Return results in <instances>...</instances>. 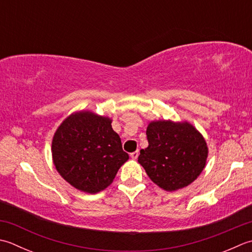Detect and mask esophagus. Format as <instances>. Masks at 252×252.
I'll return each instance as SVG.
<instances>
[{
    "label": "esophagus",
    "mask_w": 252,
    "mask_h": 252,
    "mask_svg": "<svg viewBox=\"0 0 252 252\" xmlns=\"http://www.w3.org/2000/svg\"><path fill=\"white\" fill-rule=\"evenodd\" d=\"M130 156H131V158H133V159H136L137 157H139V151H135V152L131 153Z\"/></svg>",
    "instance_id": "obj_1"
}]
</instances>
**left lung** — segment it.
<instances>
[{
    "instance_id": "1",
    "label": "left lung",
    "mask_w": 252,
    "mask_h": 252,
    "mask_svg": "<svg viewBox=\"0 0 252 252\" xmlns=\"http://www.w3.org/2000/svg\"><path fill=\"white\" fill-rule=\"evenodd\" d=\"M149 146L139 162L161 189L176 191L189 186L203 170L208 158L204 137L188 122L153 121L146 129Z\"/></svg>"
}]
</instances>
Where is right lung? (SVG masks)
<instances>
[{
  "mask_svg": "<svg viewBox=\"0 0 252 252\" xmlns=\"http://www.w3.org/2000/svg\"><path fill=\"white\" fill-rule=\"evenodd\" d=\"M54 166L68 184L87 193H97L115 179L129 159L111 120L91 111L73 113L52 140Z\"/></svg>",
  "mask_w": 252,
  "mask_h": 252,
  "instance_id": "1",
  "label": "right lung"
}]
</instances>
